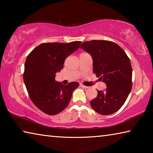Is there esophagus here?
I'll return each mask as SVG.
<instances>
[{"mask_svg": "<svg viewBox=\"0 0 153 153\" xmlns=\"http://www.w3.org/2000/svg\"><path fill=\"white\" fill-rule=\"evenodd\" d=\"M80 86H81L82 88H84V89H87V88H88V86H84V85H83V84H80Z\"/></svg>", "mask_w": 153, "mask_h": 153, "instance_id": "34e87169", "label": "esophagus"}]
</instances>
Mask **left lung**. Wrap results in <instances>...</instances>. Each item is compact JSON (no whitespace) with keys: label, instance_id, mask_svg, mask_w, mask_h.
I'll use <instances>...</instances> for the list:
<instances>
[{"label":"left lung","instance_id":"1","mask_svg":"<svg viewBox=\"0 0 153 153\" xmlns=\"http://www.w3.org/2000/svg\"><path fill=\"white\" fill-rule=\"evenodd\" d=\"M80 48L90 53L93 59V72L107 84L105 91L90 101L96 112L107 115L122 107L132 88V68L130 60L122 48L108 40H91Z\"/></svg>","mask_w":153,"mask_h":153}]
</instances>
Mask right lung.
I'll use <instances>...</instances> for the list:
<instances>
[{"label": "right lung", "mask_w": 153, "mask_h": 153, "mask_svg": "<svg viewBox=\"0 0 153 153\" xmlns=\"http://www.w3.org/2000/svg\"><path fill=\"white\" fill-rule=\"evenodd\" d=\"M81 41L69 43H42L27 56L24 81L28 95L40 111L50 115L61 113L70 102L79 83L67 85L56 82L55 74L63 67L65 59L79 47Z\"/></svg>", "instance_id": "right-lung-1"}]
</instances>
